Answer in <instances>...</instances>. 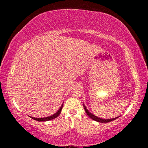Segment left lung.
Wrapping results in <instances>:
<instances>
[{"label":"left lung","mask_w":148,"mask_h":148,"mask_svg":"<svg viewBox=\"0 0 148 148\" xmlns=\"http://www.w3.org/2000/svg\"><path fill=\"white\" fill-rule=\"evenodd\" d=\"M84 109H85V111H86V114L88 115V116L89 117H91L92 119H93V120H95V121H96L97 122H99V123H108V122H110V121H114V120L116 119L117 118H118L119 117H120V116H118V117H114V118H111V119H102V118H101V117H98L97 116H95L94 114H91V112H90L89 110L87 109L86 106H85L84 104Z\"/></svg>","instance_id":"1"}]
</instances>
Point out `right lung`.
<instances>
[{"label":"right lung","instance_id":"1","mask_svg":"<svg viewBox=\"0 0 148 148\" xmlns=\"http://www.w3.org/2000/svg\"><path fill=\"white\" fill-rule=\"evenodd\" d=\"M62 106H63V103L62 104L61 106L60 107V108L59 109L58 111H57L56 113L53 114V115H51V116H47V117H39V118H37V117H31V116H29L31 118L33 119L34 120H36V121H49V120H52L55 118H56L57 117L59 116V115L61 113V110L62 108Z\"/></svg>","mask_w":148,"mask_h":148}]
</instances>
